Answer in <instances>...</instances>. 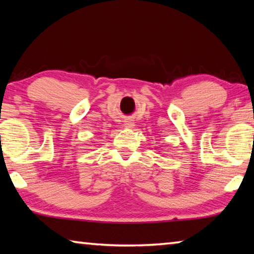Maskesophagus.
<instances>
[{"instance_id": "1", "label": "esophagus", "mask_w": 254, "mask_h": 254, "mask_svg": "<svg viewBox=\"0 0 254 254\" xmlns=\"http://www.w3.org/2000/svg\"><path fill=\"white\" fill-rule=\"evenodd\" d=\"M134 126H135V125H134V123H132V120H129V119H128L127 122H125V127H127V128H132Z\"/></svg>"}]
</instances>
